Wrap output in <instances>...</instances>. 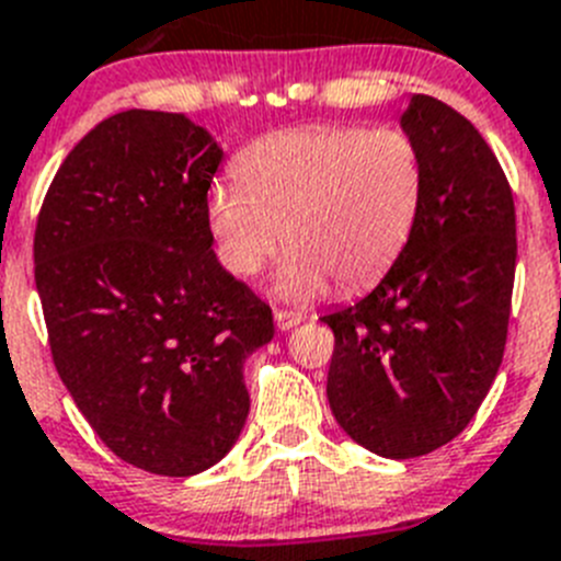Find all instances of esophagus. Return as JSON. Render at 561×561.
<instances>
[{
    "mask_svg": "<svg viewBox=\"0 0 561 561\" xmlns=\"http://www.w3.org/2000/svg\"><path fill=\"white\" fill-rule=\"evenodd\" d=\"M274 321H276V328L285 330V333H287V330L299 328V324H301V313H287V310H276Z\"/></svg>",
    "mask_w": 561,
    "mask_h": 561,
    "instance_id": "esophagus-1",
    "label": "esophagus"
}]
</instances>
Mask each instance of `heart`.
<instances>
[{
    "instance_id": "1",
    "label": "heart",
    "mask_w": 561,
    "mask_h": 561,
    "mask_svg": "<svg viewBox=\"0 0 561 561\" xmlns=\"http://www.w3.org/2000/svg\"><path fill=\"white\" fill-rule=\"evenodd\" d=\"M240 183L208 188L206 220L222 265L251 279L290 248L274 282L282 301H310L375 282L401 256L423 206L426 172L403 129L296 126L237 160Z\"/></svg>"
}]
</instances>
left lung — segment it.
Returning a JSON list of instances; mask_svg holds the SVG:
<instances>
[{
    "label": "left lung",
    "mask_w": 561,
    "mask_h": 561,
    "mask_svg": "<svg viewBox=\"0 0 561 561\" xmlns=\"http://www.w3.org/2000/svg\"><path fill=\"white\" fill-rule=\"evenodd\" d=\"M421 149L417 226L373 294L321 316L328 401L373 455L407 460L469 426L503 364L516 267L508 180L471 121L432 95L398 118Z\"/></svg>",
    "instance_id": "left-lung-1"
}]
</instances>
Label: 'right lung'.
I'll return each mask as SVG.
<instances>
[{"mask_svg":"<svg viewBox=\"0 0 561 561\" xmlns=\"http://www.w3.org/2000/svg\"><path fill=\"white\" fill-rule=\"evenodd\" d=\"M222 154L183 112H118L72 146L38 214L53 364L110 451L149 474L231 451L251 409L242 364L274 339L271 308L211 248Z\"/></svg>","mask_w":561,"mask_h":561,"instance_id":"1","label":"right lung"}]
</instances>
